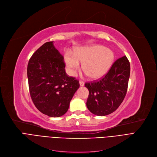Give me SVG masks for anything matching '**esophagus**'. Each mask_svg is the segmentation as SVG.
<instances>
[{"mask_svg": "<svg viewBox=\"0 0 157 157\" xmlns=\"http://www.w3.org/2000/svg\"><path fill=\"white\" fill-rule=\"evenodd\" d=\"M79 84H80V86H84V82H83V81H80Z\"/></svg>", "mask_w": 157, "mask_h": 157, "instance_id": "obj_1", "label": "esophagus"}]
</instances>
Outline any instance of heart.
Instances as JSON below:
<instances>
[{
  "instance_id": "1",
  "label": "heart",
  "mask_w": 157,
  "mask_h": 157,
  "mask_svg": "<svg viewBox=\"0 0 157 157\" xmlns=\"http://www.w3.org/2000/svg\"><path fill=\"white\" fill-rule=\"evenodd\" d=\"M64 60L71 76L76 75L80 63H83L82 69L89 77L98 79L109 72L114 61V53L104 45L95 44L80 47L74 54L66 51Z\"/></svg>"
}]
</instances>
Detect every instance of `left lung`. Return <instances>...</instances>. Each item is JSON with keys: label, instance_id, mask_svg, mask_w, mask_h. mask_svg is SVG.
I'll return each instance as SVG.
<instances>
[{"label": "left lung", "instance_id": "8db88e82", "mask_svg": "<svg viewBox=\"0 0 157 157\" xmlns=\"http://www.w3.org/2000/svg\"><path fill=\"white\" fill-rule=\"evenodd\" d=\"M130 63L124 56L113 63L104 77L99 80L85 83L89 90L86 106L95 115L104 116L117 109L126 95Z\"/></svg>", "mask_w": 157, "mask_h": 157}]
</instances>
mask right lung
I'll use <instances>...</instances> for the list:
<instances>
[{
  "label": "right lung",
  "mask_w": 157,
  "mask_h": 157,
  "mask_svg": "<svg viewBox=\"0 0 157 157\" xmlns=\"http://www.w3.org/2000/svg\"><path fill=\"white\" fill-rule=\"evenodd\" d=\"M63 57L53 41L41 45L30 58L27 77L30 97L39 111L58 117L68 110L78 80L67 75Z\"/></svg>",
  "instance_id": "1"
}]
</instances>
